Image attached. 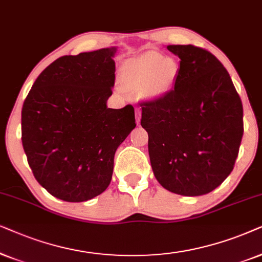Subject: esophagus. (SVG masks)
Instances as JSON below:
<instances>
[{
  "label": "esophagus",
  "mask_w": 262,
  "mask_h": 262,
  "mask_svg": "<svg viewBox=\"0 0 262 262\" xmlns=\"http://www.w3.org/2000/svg\"><path fill=\"white\" fill-rule=\"evenodd\" d=\"M135 118H137V123H140V118H141V110L140 107H137L135 109Z\"/></svg>",
  "instance_id": "1"
}]
</instances>
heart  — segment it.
<instances>
[{
  "label": "heart",
  "instance_id": "b5f03b06",
  "mask_svg": "<svg viewBox=\"0 0 262 262\" xmlns=\"http://www.w3.org/2000/svg\"><path fill=\"white\" fill-rule=\"evenodd\" d=\"M179 76V66L159 52H146L122 67V82L132 91H141L147 98H159L170 92Z\"/></svg>",
  "mask_w": 262,
  "mask_h": 262
}]
</instances>
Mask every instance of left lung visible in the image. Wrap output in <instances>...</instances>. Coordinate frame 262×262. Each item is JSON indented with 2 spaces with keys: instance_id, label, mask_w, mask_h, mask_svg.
Returning a JSON list of instances; mask_svg holds the SVG:
<instances>
[{
  "instance_id": "8db88e82",
  "label": "left lung",
  "mask_w": 262,
  "mask_h": 262,
  "mask_svg": "<svg viewBox=\"0 0 262 262\" xmlns=\"http://www.w3.org/2000/svg\"><path fill=\"white\" fill-rule=\"evenodd\" d=\"M180 57L175 87L144 100L152 170L165 189L207 194L231 173L243 137V106L222 62L194 45H167Z\"/></svg>"
}]
</instances>
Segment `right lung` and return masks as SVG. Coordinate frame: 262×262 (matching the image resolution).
Masks as SVG:
<instances>
[{
  "mask_svg": "<svg viewBox=\"0 0 262 262\" xmlns=\"http://www.w3.org/2000/svg\"><path fill=\"white\" fill-rule=\"evenodd\" d=\"M116 49L62 56L40 73L21 110V140L41 187L81 202L110 184L118 146L135 128L134 107L110 109Z\"/></svg>",
  "mask_w": 262,
  "mask_h": 262,
  "instance_id": "add662e5",
  "label": "right lung"
}]
</instances>
